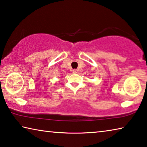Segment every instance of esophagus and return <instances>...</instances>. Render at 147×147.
Here are the masks:
<instances>
[{"instance_id":"obj_1","label":"esophagus","mask_w":147,"mask_h":147,"mask_svg":"<svg viewBox=\"0 0 147 147\" xmlns=\"http://www.w3.org/2000/svg\"><path fill=\"white\" fill-rule=\"evenodd\" d=\"M73 72L74 73H76L77 72H78V70H77V69H73Z\"/></svg>"}]
</instances>
